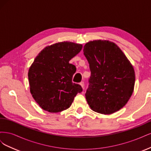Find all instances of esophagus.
Returning <instances> with one entry per match:
<instances>
[{"label":"esophagus","mask_w":151,"mask_h":151,"mask_svg":"<svg viewBox=\"0 0 151 151\" xmlns=\"http://www.w3.org/2000/svg\"><path fill=\"white\" fill-rule=\"evenodd\" d=\"M79 84L81 86L82 88H83L84 89V82H81V83H80Z\"/></svg>","instance_id":"esophagus-1"}]
</instances>
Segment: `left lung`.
Segmentation results:
<instances>
[{
  "label": "left lung",
  "instance_id": "obj_1",
  "mask_svg": "<svg viewBox=\"0 0 151 151\" xmlns=\"http://www.w3.org/2000/svg\"><path fill=\"white\" fill-rule=\"evenodd\" d=\"M83 52L91 74L85 94L91 109L104 115L120 110L133 93V66L120 48L108 40L91 41Z\"/></svg>",
  "mask_w": 151,
  "mask_h": 151
}]
</instances>
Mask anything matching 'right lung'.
I'll return each instance as SVG.
<instances>
[{
    "label": "right lung",
    "mask_w": 151,
    "mask_h": 151,
    "mask_svg": "<svg viewBox=\"0 0 151 151\" xmlns=\"http://www.w3.org/2000/svg\"><path fill=\"white\" fill-rule=\"evenodd\" d=\"M83 45L63 42L45 47L35 59L28 71L30 92L45 111L58 113L69 108L83 89L73 83L75 65L69 61L78 54Z\"/></svg>",
    "instance_id": "obj_1"
}]
</instances>
